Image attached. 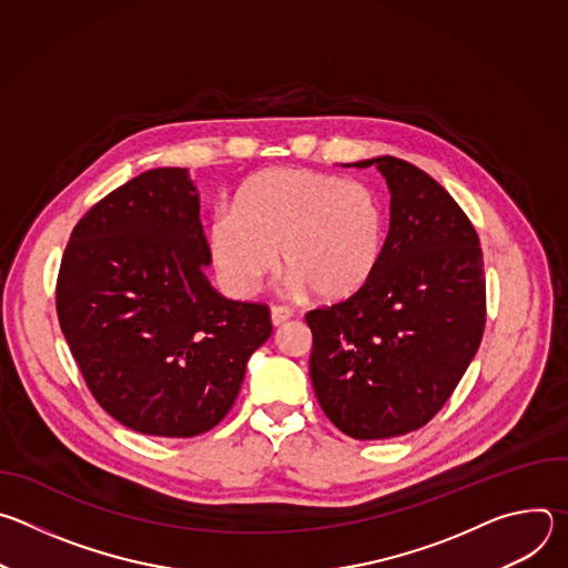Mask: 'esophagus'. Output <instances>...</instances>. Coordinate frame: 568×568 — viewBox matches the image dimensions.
<instances>
[{
	"label": "esophagus",
	"mask_w": 568,
	"mask_h": 568,
	"mask_svg": "<svg viewBox=\"0 0 568 568\" xmlns=\"http://www.w3.org/2000/svg\"><path fill=\"white\" fill-rule=\"evenodd\" d=\"M292 318V310L290 307H283V305H274L272 307V323L278 328L283 326V323H287Z\"/></svg>",
	"instance_id": "34e87169"
}]
</instances>
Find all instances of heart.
<instances>
[{
	"instance_id": "b5f03b06",
	"label": "heart",
	"mask_w": 568,
	"mask_h": 568,
	"mask_svg": "<svg viewBox=\"0 0 568 568\" xmlns=\"http://www.w3.org/2000/svg\"><path fill=\"white\" fill-rule=\"evenodd\" d=\"M386 240L377 195L362 182L307 169H276L252 178L209 226V250L222 285L252 296L278 265L294 292L321 301L357 294L375 274Z\"/></svg>"
}]
</instances>
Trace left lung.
<instances>
[{
  "label": "left lung",
  "instance_id": "1",
  "mask_svg": "<svg viewBox=\"0 0 568 568\" xmlns=\"http://www.w3.org/2000/svg\"><path fill=\"white\" fill-rule=\"evenodd\" d=\"M373 164L390 191L382 261L357 294L305 314L316 399L357 440L425 427L485 328L483 252L465 211L409 161L377 156L355 166Z\"/></svg>",
  "mask_w": 568,
  "mask_h": 568
}]
</instances>
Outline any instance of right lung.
I'll return each instance as SVG.
<instances>
[{
  "mask_svg": "<svg viewBox=\"0 0 568 568\" xmlns=\"http://www.w3.org/2000/svg\"><path fill=\"white\" fill-rule=\"evenodd\" d=\"M184 169L141 173L71 231L55 283L60 331L101 407L164 438L213 429L272 335L265 303L224 298Z\"/></svg>",
  "mask_w": 568,
  "mask_h": 568,
  "instance_id": "1",
  "label": "right lung"
}]
</instances>
